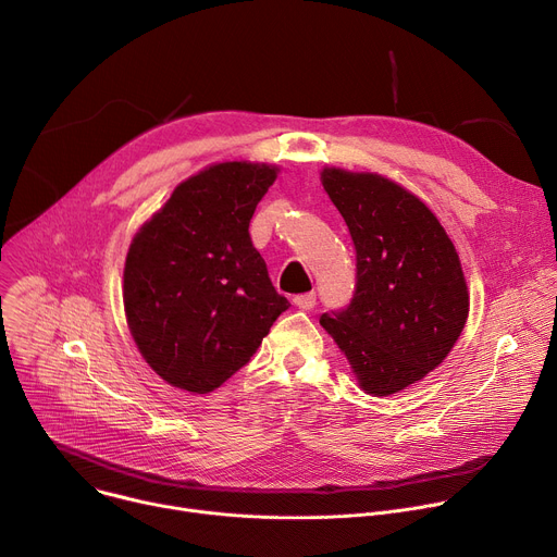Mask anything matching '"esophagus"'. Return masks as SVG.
Here are the masks:
<instances>
[{"mask_svg": "<svg viewBox=\"0 0 557 557\" xmlns=\"http://www.w3.org/2000/svg\"><path fill=\"white\" fill-rule=\"evenodd\" d=\"M293 301H295V306H299L301 310H312L314 304H317V295H314V293H304V295H297Z\"/></svg>", "mask_w": 557, "mask_h": 557, "instance_id": "1", "label": "esophagus"}]
</instances>
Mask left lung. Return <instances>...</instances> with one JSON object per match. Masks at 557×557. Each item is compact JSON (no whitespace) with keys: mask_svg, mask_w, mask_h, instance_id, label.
Returning a JSON list of instances; mask_svg holds the SVG:
<instances>
[{"mask_svg":"<svg viewBox=\"0 0 557 557\" xmlns=\"http://www.w3.org/2000/svg\"><path fill=\"white\" fill-rule=\"evenodd\" d=\"M348 224L357 282L346 308L320 324L348 357L361 387L387 396L432 372L460 337L469 295L458 253L436 215L376 174L324 170Z\"/></svg>","mask_w":557,"mask_h":557,"instance_id":"1","label":"left lung"}]
</instances>
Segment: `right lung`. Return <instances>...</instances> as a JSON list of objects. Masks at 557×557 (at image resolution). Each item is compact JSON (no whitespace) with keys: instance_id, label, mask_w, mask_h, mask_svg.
Wrapping results in <instances>:
<instances>
[{"instance_id":"right-lung-1","label":"right lung","mask_w":557,"mask_h":557,"mask_svg":"<svg viewBox=\"0 0 557 557\" xmlns=\"http://www.w3.org/2000/svg\"><path fill=\"white\" fill-rule=\"evenodd\" d=\"M277 176L220 163L181 183L140 226L125 260L123 301L145 361L168 383L207 394L258 350L288 308L249 224Z\"/></svg>"}]
</instances>
